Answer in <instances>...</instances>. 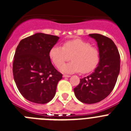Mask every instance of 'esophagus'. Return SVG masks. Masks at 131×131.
Instances as JSON below:
<instances>
[{
	"label": "esophagus",
	"instance_id": "esophagus-1",
	"mask_svg": "<svg viewBox=\"0 0 131 131\" xmlns=\"http://www.w3.org/2000/svg\"><path fill=\"white\" fill-rule=\"evenodd\" d=\"M70 75H63V77H69Z\"/></svg>",
	"mask_w": 131,
	"mask_h": 131
}]
</instances>
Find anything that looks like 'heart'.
<instances>
[{"label": "heart", "instance_id": "1", "mask_svg": "<svg viewBox=\"0 0 131 131\" xmlns=\"http://www.w3.org/2000/svg\"><path fill=\"white\" fill-rule=\"evenodd\" d=\"M71 54L72 62L61 65ZM49 58L60 70L66 73H73L81 71L83 73L91 72L95 69L100 61V53L91 44L81 39H73L65 41L63 47L54 45L49 51Z\"/></svg>", "mask_w": 131, "mask_h": 131}]
</instances>
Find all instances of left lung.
<instances>
[{
    "label": "left lung",
    "mask_w": 131,
    "mask_h": 131,
    "mask_svg": "<svg viewBox=\"0 0 131 131\" xmlns=\"http://www.w3.org/2000/svg\"><path fill=\"white\" fill-rule=\"evenodd\" d=\"M89 36L97 42L100 61L92 73L80 79L74 93L79 101L91 104L102 101L113 91L119 73L120 55L111 39L97 33Z\"/></svg>",
    "instance_id": "left-lung-1"
}]
</instances>
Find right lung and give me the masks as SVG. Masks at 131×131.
<instances>
[{
    "label": "right lung",
    "instance_id": "right-lung-1",
    "mask_svg": "<svg viewBox=\"0 0 131 131\" xmlns=\"http://www.w3.org/2000/svg\"><path fill=\"white\" fill-rule=\"evenodd\" d=\"M59 39L37 33L22 39L16 48L14 79L19 92L29 101L46 104L55 96L62 74L53 66L48 54Z\"/></svg>",
    "mask_w": 131,
    "mask_h": 131
}]
</instances>
